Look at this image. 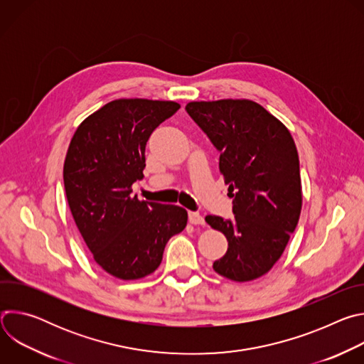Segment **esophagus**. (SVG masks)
Segmentation results:
<instances>
[{
  "instance_id": "esophagus-1",
  "label": "esophagus",
  "mask_w": 364,
  "mask_h": 364,
  "mask_svg": "<svg viewBox=\"0 0 364 364\" xmlns=\"http://www.w3.org/2000/svg\"><path fill=\"white\" fill-rule=\"evenodd\" d=\"M188 222L191 225H204V218L197 212H188Z\"/></svg>"
}]
</instances>
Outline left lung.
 Returning <instances> with one entry per match:
<instances>
[{
    "label": "left lung",
    "mask_w": 364,
    "mask_h": 364,
    "mask_svg": "<svg viewBox=\"0 0 364 364\" xmlns=\"http://www.w3.org/2000/svg\"><path fill=\"white\" fill-rule=\"evenodd\" d=\"M187 114L220 152L233 218L205 216L228 239L213 269L232 281L265 275L281 257L302 205L299 160L287 127L247 99L190 102Z\"/></svg>",
    "instance_id": "8db88e82"
}]
</instances>
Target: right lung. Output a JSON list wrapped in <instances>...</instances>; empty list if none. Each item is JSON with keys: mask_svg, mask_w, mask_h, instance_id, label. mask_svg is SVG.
I'll return each mask as SVG.
<instances>
[{"mask_svg": "<svg viewBox=\"0 0 364 364\" xmlns=\"http://www.w3.org/2000/svg\"><path fill=\"white\" fill-rule=\"evenodd\" d=\"M178 109L168 100H112L87 117L70 141L63 168L70 212L96 264L115 278L152 274L170 237L187 225L183 207L132 194V184L144 177L149 135Z\"/></svg>", "mask_w": 364, "mask_h": 364, "instance_id": "obj_1", "label": "right lung"}]
</instances>
